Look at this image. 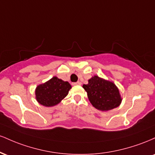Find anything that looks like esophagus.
<instances>
[{"instance_id":"obj_1","label":"esophagus","mask_w":155,"mask_h":155,"mask_svg":"<svg viewBox=\"0 0 155 155\" xmlns=\"http://www.w3.org/2000/svg\"><path fill=\"white\" fill-rule=\"evenodd\" d=\"M81 83L80 82V81H77V82H75V83H73V85H81Z\"/></svg>"}]
</instances>
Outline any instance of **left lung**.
<instances>
[{"mask_svg": "<svg viewBox=\"0 0 155 155\" xmlns=\"http://www.w3.org/2000/svg\"><path fill=\"white\" fill-rule=\"evenodd\" d=\"M87 97L92 106L101 111H108L118 107L121 104L120 92L113 82L95 76L84 84Z\"/></svg>", "mask_w": 155, "mask_h": 155, "instance_id": "8db88e82", "label": "left lung"}]
</instances>
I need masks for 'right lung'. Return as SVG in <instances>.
Here are the masks:
<instances>
[{
    "label": "right lung",
    "mask_w": 155,
    "mask_h": 155,
    "mask_svg": "<svg viewBox=\"0 0 155 155\" xmlns=\"http://www.w3.org/2000/svg\"><path fill=\"white\" fill-rule=\"evenodd\" d=\"M71 86L68 81H64L58 77L50 80L35 89V97L40 104L47 107L58 104L68 93Z\"/></svg>",
    "instance_id": "right-lung-1"
}]
</instances>
